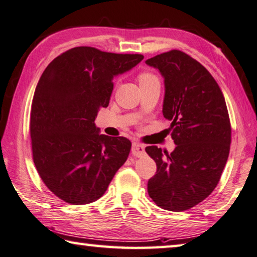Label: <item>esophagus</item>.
<instances>
[{"label":"esophagus","instance_id":"esophagus-1","mask_svg":"<svg viewBox=\"0 0 257 257\" xmlns=\"http://www.w3.org/2000/svg\"><path fill=\"white\" fill-rule=\"evenodd\" d=\"M132 153L135 157H143L145 155L144 145L138 144V143H134L133 148H132Z\"/></svg>","mask_w":257,"mask_h":257}]
</instances>
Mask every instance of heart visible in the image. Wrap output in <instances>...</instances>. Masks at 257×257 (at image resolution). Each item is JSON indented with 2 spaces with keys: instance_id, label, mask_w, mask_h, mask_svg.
Instances as JSON below:
<instances>
[{
  "instance_id": "b5f03b06",
  "label": "heart",
  "mask_w": 257,
  "mask_h": 257,
  "mask_svg": "<svg viewBox=\"0 0 257 257\" xmlns=\"http://www.w3.org/2000/svg\"><path fill=\"white\" fill-rule=\"evenodd\" d=\"M138 78H139V82H141V83L158 80V78L155 75H154L153 73H151V72H142L141 74H139Z\"/></svg>"
}]
</instances>
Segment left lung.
<instances>
[{"label": "left lung", "mask_w": 257, "mask_h": 257, "mask_svg": "<svg viewBox=\"0 0 257 257\" xmlns=\"http://www.w3.org/2000/svg\"><path fill=\"white\" fill-rule=\"evenodd\" d=\"M146 64L164 76L163 115L172 121L176 145L171 154L145 148L157 166L148 194L162 209L184 211L208 198L220 180L231 143L229 114L216 80L188 54L173 49Z\"/></svg>", "instance_id": "obj_1"}]
</instances>
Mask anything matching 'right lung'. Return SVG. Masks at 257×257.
<instances>
[{
    "instance_id": "obj_1",
    "label": "right lung",
    "mask_w": 257,
    "mask_h": 257,
    "mask_svg": "<svg viewBox=\"0 0 257 257\" xmlns=\"http://www.w3.org/2000/svg\"><path fill=\"white\" fill-rule=\"evenodd\" d=\"M143 58L82 46L64 51L44 71L31 104L32 158L45 185L63 201H96L127 161L129 139L100 135L94 120L109 105L113 76Z\"/></svg>"
}]
</instances>
